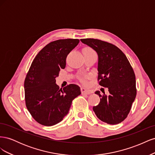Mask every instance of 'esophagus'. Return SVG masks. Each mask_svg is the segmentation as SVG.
I'll list each match as a JSON object with an SVG mask.
<instances>
[{
	"label": "esophagus",
	"instance_id": "esophagus-1",
	"mask_svg": "<svg viewBox=\"0 0 155 155\" xmlns=\"http://www.w3.org/2000/svg\"><path fill=\"white\" fill-rule=\"evenodd\" d=\"M81 91L82 94H90L91 93V91L88 90V89L85 88V87H81Z\"/></svg>",
	"mask_w": 155,
	"mask_h": 155
}]
</instances>
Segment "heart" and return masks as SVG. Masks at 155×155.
Listing matches in <instances>:
<instances>
[{"mask_svg": "<svg viewBox=\"0 0 155 155\" xmlns=\"http://www.w3.org/2000/svg\"><path fill=\"white\" fill-rule=\"evenodd\" d=\"M92 52H94V51L91 48L86 47L85 48H83V54H90V53H92ZM81 79L83 80L82 78H81Z\"/></svg>", "mask_w": 155, "mask_h": 155, "instance_id": "obj_1", "label": "heart"}]
</instances>
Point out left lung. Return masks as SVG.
Returning a JSON list of instances; mask_svg holds the SVG:
<instances>
[{"label":"left lung","instance_id":"8db88e82","mask_svg":"<svg viewBox=\"0 0 155 155\" xmlns=\"http://www.w3.org/2000/svg\"><path fill=\"white\" fill-rule=\"evenodd\" d=\"M81 41L97 52V80L109 92V96L104 92L103 95L100 91L95 92L100 101L93 107V110L104 122L120 124L129 114L137 95L134 70L123 51L115 45L94 39H83Z\"/></svg>","mask_w":155,"mask_h":155}]
</instances>
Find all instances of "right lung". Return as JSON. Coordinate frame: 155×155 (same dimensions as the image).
Masks as SVG:
<instances>
[{
    "mask_svg": "<svg viewBox=\"0 0 155 155\" xmlns=\"http://www.w3.org/2000/svg\"><path fill=\"white\" fill-rule=\"evenodd\" d=\"M77 39H59L46 45L35 56L25 80V102L34 119L45 126L59 123L68 113L72 100L81 94L79 87L70 84L59 89L55 83L68 54Z\"/></svg>",
    "mask_w": 155,
    "mask_h": 155,
    "instance_id": "add662e5",
    "label": "right lung"
}]
</instances>
